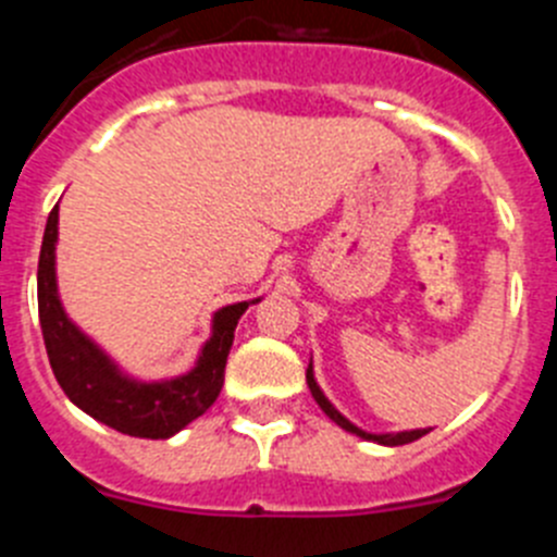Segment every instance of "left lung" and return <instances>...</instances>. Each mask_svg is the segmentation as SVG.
I'll return each instance as SVG.
<instances>
[{"mask_svg":"<svg viewBox=\"0 0 557 557\" xmlns=\"http://www.w3.org/2000/svg\"><path fill=\"white\" fill-rule=\"evenodd\" d=\"M307 385H309V391H312V398H314V401H318V405H321V410L326 412L329 418H332L334 424L343 426V430L351 432V435L362 437V441H373V444H382V446H405V444H412V441H418V437H424L426 432H430V430H410V432H385V435H373V432L359 430V426H354L351 421H348V418L343 416V412L334 410L332 401H329V398L323 396L321 385H318V382H314L312 362H309V368H307Z\"/></svg>","mask_w":557,"mask_h":557,"instance_id":"left-lung-1","label":"left lung"}]
</instances>
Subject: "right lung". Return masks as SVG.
Wrapping results in <instances>:
<instances>
[{
    "label": "right lung",
    "instance_id": "add662e5",
    "mask_svg": "<svg viewBox=\"0 0 557 557\" xmlns=\"http://www.w3.org/2000/svg\"><path fill=\"white\" fill-rule=\"evenodd\" d=\"M58 206L49 211L38 256V318L44 346L58 385L72 405L81 407L100 424L133 437H172L203 416L223 391L225 362L234 346V329L245 309L256 301L223 307L211 318V337L200 348L195 368L175 379L139 382L120 371V366L88 339L63 312L55 282Z\"/></svg>",
    "mask_w": 557,
    "mask_h": 557
}]
</instances>
